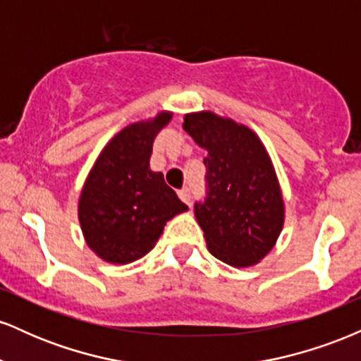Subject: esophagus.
Instances as JSON below:
<instances>
[{
	"label": "esophagus",
	"mask_w": 361,
	"mask_h": 361,
	"mask_svg": "<svg viewBox=\"0 0 361 361\" xmlns=\"http://www.w3.org/2000/svg\"><path fill=\"white\" fill-rule=\"evenodd\" d=\"M178 195H180L181 200L185 202V204H192V190L188 188V186H185V188H181L180 192H178Z\"/></svg>",
	"instance_id": "obj_1"
}]
</instances>
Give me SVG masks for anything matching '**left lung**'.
I'll list each match as a JSON object with an SVG mask.
<instances>
[{"label":"left lung","mask_w":361,"mask_h":361,"mask_svg":"<svg viewBox=\"0 0 361 361\" xmlns=\"http://www.w3.org/2000/svg\"><path fill=\"white\" fill-rule=\"evenodd\" d=\"M183 128L207 149V195L195 217L207 247L235 268L263 259L281 233L283 198L270 156L258 135L212 111L185 115Z\"/></svg>","instance_id":"obj_1"}]
</instances>
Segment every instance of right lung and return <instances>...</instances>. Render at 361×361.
<instances>
[{
    "instance_id": "right-lung-1",
    "label": "right lung",
    "mask_w": 361,
    "mask_h": 361,
    "mask_svg": "<svg viewBox=\"0 0 361 361\" xmlns=\"http://www.w3.org/2000/svg\"><path fill=\"white\" fill-rule=\"evenodd\" d=\"M169 111L132 123L106 144L80 197L81 231L102 259L127 264L142 258L176 214L188 210L163 173L149 169L152 142L171 120Z\"/></svg>"
}]
</instances>
